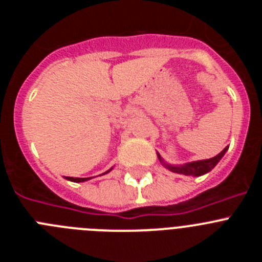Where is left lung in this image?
I'll return each instance as SVG.
<instances>
[{
  "label": "left lung",
  "mask_w": 262,
  "mask_h": 262,
  "mask_svg": "<svg viewBox=\"0 0 262 262\" xmlns=\"http://www.w3.org/2000/svg\"><path fill=\"white\" fill-rule=\"evenodd\" d=\"M227 151V147L224 148L223 151L221 152L219 155H216L212 159H207V160H201V161H194V163H189L186 165L182 166H172V165H166V168L169 170H172V172L180 173V174H185V176H202L205 173L210 172L217 163H219V160L224 156ZM159 159L161 160L159 155Z\"/></svg>",
  "instance_id": "8db88e82"
}]
</instances>
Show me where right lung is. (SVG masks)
Masks as SVG:
<instances>
[{
    "mask_svg": "<svg viewBox=\"0 0 262 262\" xmlns=\"http://www.w3.org/2000/svg\"><path fill=\"white\" fill-rule=\"evenodd\" d=\"M67 180H69V181H73V182H84V181H88L89 178H77V177H67Z\"/></svg>",
    "mask_w": 262,
    "mask_h": 262,
    "instance_id": "right-lung-1",
    "label": "right lung"
}]
</instances>
